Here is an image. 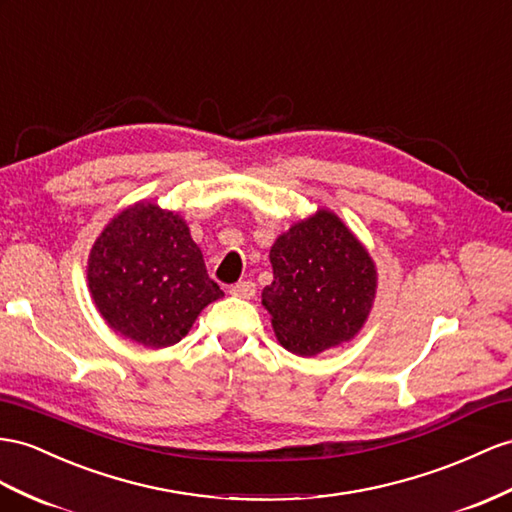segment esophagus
Instances as JSON below:
<instances>
[{"label": "esophagus", "instance_id": "esophagus-1", "mask_svg": "<svg viewBox=\"0 0 512 512\" xmlns=\"http://www.w3.org/2000/svg\"><path fill=\"white\" fill-rule=\"evenodd\" d=\"M255 292H257V287H255V283H253V281H240V283L231 285V290H229V294H231V296H235V298H244V300L253 298V296H255Z\"/></svg>", "mask_w": 512, "mask_h": 512}]
</instances>
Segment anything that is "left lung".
Wrapping results in <instances>:
<instances>
[{"label":"left lung","instance_id":"1","mask_svg":"<svg viewBox=\"0 0 512 512\" xmlns=\"http://www.w3.org/2000/svg\"><path fill=\"white\" fill-rule=\"evenodd\" d=\"M272 283L261 305L279 344L300 357L350 342L374 307L378 272L365 244L326 207L283 231L270 246Z\"/></svg>","mask_w":512,"mask_h":512}]
</instances>
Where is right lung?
I'll return each mask as SVG.
<instances>
[{
    "mask_svg": "<svg viewBox=\"0 0 512 512\" xmlns=\"http://www.w3.org/2000/svg\"><path fill=\"white\" fill-rule=\"evenodd\" d=\"M86 279L110 329L151 350L181 342L199 313L225 296L207 277L188 222L151 201L127 205L103 227Z\"/></svg>",
    "mask_w": 512,
    "mask_h": 512,
    "instance_id": "1",
    "label": "right lung"
}]
</instances>
